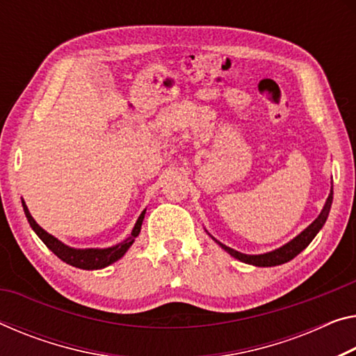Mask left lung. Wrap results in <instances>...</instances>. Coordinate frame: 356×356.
<instances>
[{
  "instance_id": "1",
  "label": "left lung",
  "mask_w": 356,
  "mask_h": 356,
  "mask_svg": "<svg viewBox=\"0 0 356 356\" xmlns=\"http://www.w3.org/2000/svg\"><path fill=\"white\" fill-rule=\"evenodd\" d=\"M331 204H332V185H331L328 198H326L325 206H323V209H321V212L318 213V217L315 218L306 229H302L301 233L296 236V238H293L290 242H286V244L279 247V249L270 250L266 253H259V255H247V253H241L238 250L231 249V247H228V245L222 244V242L217 241L213 236H211L209 233L207 234L211 236V238L216 241L225 252H228L231 257H234L236 259H239V261H242V263L253 264V266H258V268L279 266V264H284L295 258L296 255H300V253L306 249L310 242H312V239L317 236L318 231L323 228L326 218H328V216H330Z\"/></svg>"
}]
</instances>
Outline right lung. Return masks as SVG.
<instances>
[{
  "label": "right lung",
  "instance_id": "1",
  "mask_svg": "<svg viewBox=\"0 0 356 356\" xmlns=\"http://www.w3.org/2000/svg\"><path fill=\"white\" fill-rule=\"evenodd\" d=\"M22 206H24V212L26 216L28 223H30V227L38 234V238L47 245L49 250H52L55 255L58 257L61 261H65L66 264H71V266H74V268L87 269V270L103 269L106 266H109V264L115 263L117 259H120L123 255H125L129 247L133 245L134 239L139 236L140 227H143V220L145 216V209H144V211L140 212L136 225H134L131 234H129L125 241L118 242V244H115V245L106 247V249H76V247L66 245L65 242L56 239L55 236L49 234L46 229L39 227V225L36 223V220L31 217V213H30V211H28V207H26L24 200H22Z\"/></svg>",
  "mask_w": 356,
  "mask_h": 356
}]
</instances>
